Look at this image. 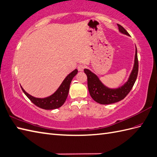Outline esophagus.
Returning <instances> with one entry per match:
<instances>
[{
    "mask_svg": "<svg viewBox=\"0 0 157 157\" xmlns=\"http://www.w3.org/2000/svg\"><path fill=\"white\" fill-rule=\"evenodd\" d=\"M77 68H78V71H80V72L83 71V70H84V68H85V66L82 65V64H80V65L78 66Z\"/></svg>",
    "mask_w": 157,
    "mask_h": 157,
    "instance_id": "obj_1",
    "label": "esophagus"
}]
</instances>
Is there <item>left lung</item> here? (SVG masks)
Returning a JSON list of instances; mask_svg holds the SVG:
<instances>
[{
	"label": "left lung",
	"instance_id": "8db88e82",
	"mask_svg": "<svg viewBox=\"0 0 157 157\" xmlns=\"http://www.w3.org/2000/svg\"><path fill=\"white\" fill-rule=\"evenodd\" d=\"M118 29L120 33L126 36H130L124 27L117 24ZM84 72L87 76V85L90 97L97 103L108 105L120 101L126 97L133 87L138 72V61L137 56V49L136 47L134 62L133 68L129 76L128 81L124 84L116 89L107 87L100 81L98 76L89 69H84Z\"/></svg>",
	"mask_w": 157,
	"mask_h": 157
}]
</instances>
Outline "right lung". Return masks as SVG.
<instances>
[{
	"label": "right lung",
	"mask_w": 157,
	"mask_h": 157,
	"mask_svg": "<svg viewBox=\"0 0 157 157\" xmlns=\"http://www.w3.org/2000/svg\"><path fill=\"white\" fill-rule=\"evenodd\" d=\"M77 69H75L72 72L67 76L64 81H62L60 86L51 95L44 97V98H38L35 97L27 93L23 88L21 86V89L25 95L28 97L30 101L36 106L44 109H55L60 107L67 100L70 85L74 76L77 74Z\"/></svg>",
	"instance_id": "obj_1"
}]
</instances>
